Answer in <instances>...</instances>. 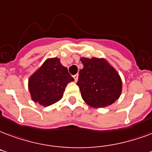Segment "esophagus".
Instances as JSON below:
<instances>
[{
	"instance_id": "obj_1",
	"label": "esophagus",
	"mask_w": 152,
	"mask_h": 152,
	"mask_svg": "<svg viewBox=\"0 0 152 152\" xmlns=\"http://www.w3.org/2000/svg\"><path fill=\"white\" fill-rule=\"evenodd\" d=\"M73 78L75 80V81H77V80H78V74H76V75H74L73 76Z\"/></svg>"
}]
</instances>
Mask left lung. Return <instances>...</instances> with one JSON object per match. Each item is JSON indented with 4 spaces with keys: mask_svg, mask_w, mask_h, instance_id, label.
Segmentation results:
<instances>
[{
    "mask_svg": "<svg viewBox=\"0 0 152 152\" xmlns=\"http://www.w3.org/2000/svg\"><path fill=\"white\" fill-rule=\"evenodd\" d=\"M80 61L84 67L80 70L76 85L88 104L102 108L118 99L122 92V80L106 60L81 58Z\"/></svg>",
    "mask_w": 152,
    "mask_h": 152,
    "instance_id": "obj_1",
    "label": "left lung"
}]
</instances>
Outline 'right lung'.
Masks as SVG:
<instances>
[{"instance_id":"obj_1","label":"right lung","mask_w":152,"mask_h":152,"mask_svg":"<svg viewBox=\"0 0 152 152\" xmlns=\"http://www.w3.org/2000/svg\"><path fill=\"white\" fill-rule=\"evenodd\" d=\"M67 68L58 58L49 59L29 80V91L34 102L48 106L63 97L67 85L73 81Z\"/></svg>"}]
</instances>
